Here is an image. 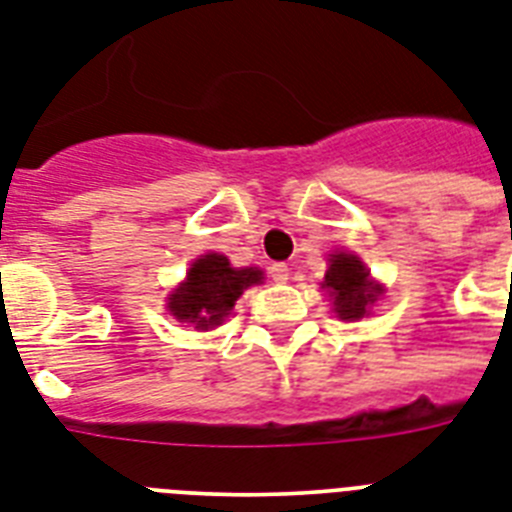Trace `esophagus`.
<instances>
[{"mask_svg": "<svg viewBox=\"0 0 512 512\" xmlns=\"http://www.w3.org/2000/svg\"><path fill=\"white\" fill-rule=\"evenodd\" d=\"M289 276H291V270H289V265H286V263L270 265V278H273L276 283H286V281H289Z\"/></svg>", "mask_w": 512, "mask_h": 512, "instance_id": "obj_1", "label": "esophagus"}]
</instances>
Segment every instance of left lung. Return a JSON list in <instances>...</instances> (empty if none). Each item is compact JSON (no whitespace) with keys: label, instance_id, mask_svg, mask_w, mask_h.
I'll return each instance as SVG.
<instances>
[{"label":"left lung","instance_id":"obj_1","mask_svg":"<svg viewBox=\"0 0 512 512\" xmlns=\"http://www.w3.org/2000/svg\"><path fill=\"white\" fill-rule=\"evenodd\" d=\"M325 289H330V296L336 299V315L341 320H359L367 315V307L377 299L380 286L369 283V273L362 265V260L354 255H333L330 268L325 273Z\"/></svg>","mask_w":512,"mask_h":512}]
</instances>
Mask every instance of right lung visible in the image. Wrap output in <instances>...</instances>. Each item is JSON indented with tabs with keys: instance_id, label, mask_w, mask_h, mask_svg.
I'll return each instance as SVG.
<instances>
[{
	"instance_id": "right-lung-1",
	"label": "right lung",
	"mask_w": 512,
	"mask_h": 512,
	"mask_svg": "<svg viewBox=\"0 0 512 512\" xmlns=\"http://www.w3.org/2000/svg\"><path fill=\"white\" fill-rule=\"evenodd\" d=\"M263 273L255 268L236 270L223 255L200 257L187 273L182 289L171 294L169 312L182 322H195L197 330L221 325L223 317L247 286L260 283Z\"/></svg>"
}]
</instances>
